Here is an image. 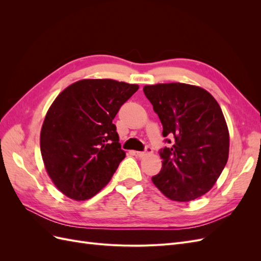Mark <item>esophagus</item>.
Masks as SVG:
<instances>
[{
  "label": "esophagus",
  "mask_w": 261,
  "mask_h": 261,
  "mask_svg": "<svg viewBox=\"0 0 261 261\" xmlns=\"http://www.w3.org/2000/svg\"><path fill=\"white\" fill-rule=\"evenodd\" d=\"M152 152V149L150 147H146V150L145 151H135V154L138 156V158H144L145 155L151 153Z\"/></svg>",
  "instance_id": "1"
}]
</instances>
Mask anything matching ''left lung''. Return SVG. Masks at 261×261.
Here are the masks:
<instances>
[{"label":"left lung","mask_w":261,"mask_h":261,"mask_svg":"<svg viewBox=\"0 0 261 261\" xmlns=\"http://www.w3.org/2000/svg\"><path fill=\"white\" fill-rule=\"evenodd\" d=\"M144 93L170 145L159 151L162 168L152 176L153 184L172 200L198 198L227 162L230 138L222 110L208 91L187 84L145 86Z\"/></svg>","instance_id":"1"}]
</instances>
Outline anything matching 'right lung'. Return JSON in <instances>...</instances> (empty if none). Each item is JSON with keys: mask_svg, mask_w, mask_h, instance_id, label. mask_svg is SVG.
Here are the masks:
<instances>
[{"mask_svg": "<svg viewBox=\"0 0 261 261\" xmlns=\"http://www.w3.org/2000/svg\"><path fill=\"white\" fill-rule=\"evenodd\" d=\"M138 88L113 80H83L54 100L40 149L49 176L69 198L88 199L113 176L126 153L112 121Z\"/></svg>", "mask_w": 261, "mask_h": 261, "instance_id": "right-lung-1", "label": "right lung"}]
</instances>
